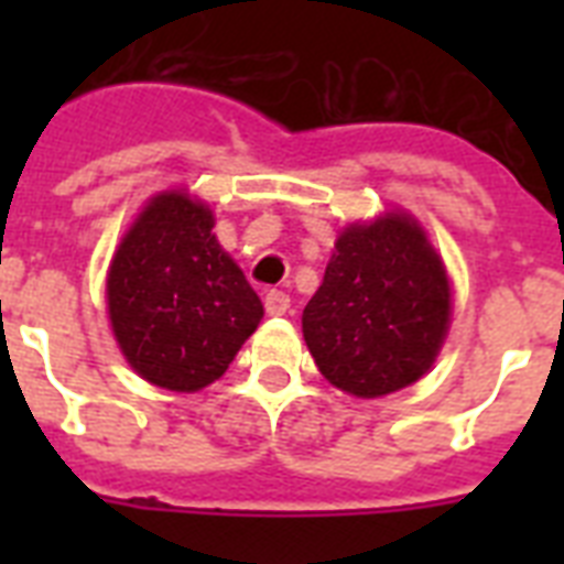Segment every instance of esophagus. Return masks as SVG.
I'll list each match as a JSON object with an SVG mask.
<instances>
[{
	"mask_svg": "<svg viewBox=\"0 0 564 564\" xmlns=\"http://www.w3.org/2000/svg\"><path fill=\"white\" fill-rule=\"evenodd\" d=\"M286 310H290V295H286V292H265V313H269V316H283Z\"/></svg>",
	"mask_w": 564,
	"mask_h": 564,
	"instance_id": "1",
	"label": "esophagus"
}]
</instances>
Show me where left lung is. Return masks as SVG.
I'll return each mask as SVG.
<instances>
[{
  "label": "left lung",
  "instance_id": "1",
  "mask_svg": "<svg viewBox=\"0 0 564 564\" xmlns=\"http://www.w3.org/2000/svg\"><path fill=\"white\" fill-rule=\"evenodd\" d=\"M451 325V283L406 213L351 225L301 316L318 371L348 394L380 398L415 383Z\"/></svg>",
  "mask_w": 564,
  "mask_h": 564
}]
</instances>
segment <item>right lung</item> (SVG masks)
<instances>
[{"label":"right lung","mask_w":564,"mask_h":564,"mask_svg":"<svg viewBox=\"0 0 564 564\" xmlns=\"http://www.w3.org/2000/svg\"><path fill=\"white\" fill-rule=\"evenodd\" d=\"M108 316L137 375L198 392L228 371L263 304L213 237V213L187 193L154 195L108 272Z\"/></svg>","instance_id":"1"}]
</instances>
